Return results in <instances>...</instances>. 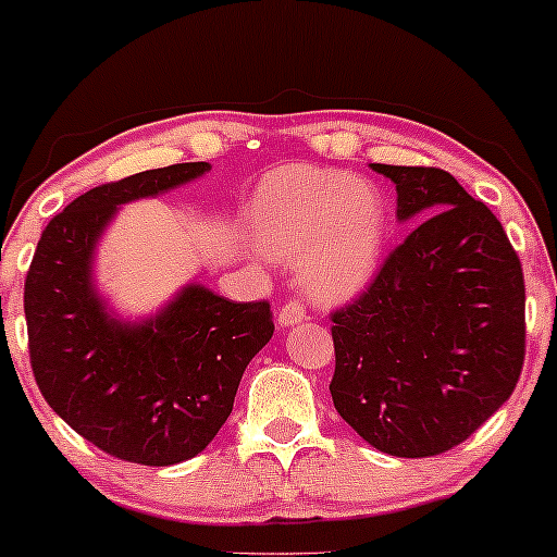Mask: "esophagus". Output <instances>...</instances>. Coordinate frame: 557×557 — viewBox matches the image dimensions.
I'll list each match as a JSON object with an SVG mask.
<instances>
[{
  "label": "esophagus",
  "instance_id": "1",
  "mask_svg": "<svg viewBox=\"0 0 557 557\" xmlns=\"http://www.w3.org/2000/svg\"><path fill=\"white\" fill-rule=\"evenodd\" d=\"M306 319V304L298 298H290L283 304V309L277 311V324L280 327H290V324H298Z\"/></svg>",
  "mask_w": 557,
  "mask_h": 557
}]
</instances>
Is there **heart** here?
I'll return each mask as SVG.
<instances>
[{
	"mask_svg": "<svg viewBox=\"0 0 557 557\" xmlns=\"http://www.w3.org/2000/svg\"><path fill=\"white\" fill-rule=\"evenodd\" d=\"M248 227L264 253L304 259V277L322 298H343L372 277L387 233L385 201L363 177L296 164L259 183Z\"/></svg>",
	"mask_w": 557,
	"mask_h": 557,
	"instance_id": "obj_1",
	"label": "heart"
}]
</instances>
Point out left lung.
<instances>
[{"instance_id":"obj_1","label":"left lung","mask_w":557,"mask_h":557,"mask_svg":"<svg viewBox=\"0 0 557 557\" xmlns=\"http://www.w3.org/2000/svg\"><path fill=\"white\" fill-rule=\"evenodd\" d=\"M417 222L359 298L330 314L337 413L376 450L440 456L513 393L527 356L519 253L450 172L372 164Z\"/></svg>"}]
</instances>
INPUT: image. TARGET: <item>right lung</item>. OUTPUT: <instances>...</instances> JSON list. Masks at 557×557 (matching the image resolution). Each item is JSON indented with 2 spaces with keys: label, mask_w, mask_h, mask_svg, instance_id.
Returning a JSON list of instances; mask_svg holds the SVG:
<instances>
[{
  "label": "right lung",
  "mask_w": 557,
  "mask_h": 557,
  "mask_svg": "<svg viewBox=\"0 0 557 557\" xmlns=\"http://www.w3.org/2000/svg\"><path fill=\"white\" fill-rule=\"evenodd\" d=\"M207 170V162L170 164L86 190L44 227L25 274L30 369L44 400L81 437L127 463L198 456L274 332L270 300L238 304L201 285L185 287L144 324L112 319L94 293V246L120 203Z\"/></svg>",
  "instance_id": "add662e5"
}]
</instances>
